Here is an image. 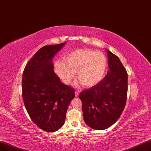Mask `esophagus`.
Listing matches in <instances>:
<instances>
[{
	"instance_id": "esophagus-1",
	"label": "esophagus",
	"mask_w": 151,
	"mask_h": 151,
	"mask_svg": "<svg viewBox=\"0 0 151 151\" xmlns=\"http://www.w3.org/2000/svg\"><path fill=\"white\" fill-rule=\"evenodd\" d=\"M79 93H80L79 91H75V95H76V96H78V95H79Z\"/></svg>"
}]
</instances>
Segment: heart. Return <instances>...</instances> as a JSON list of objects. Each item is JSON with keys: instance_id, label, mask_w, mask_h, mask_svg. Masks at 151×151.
I'll return each mask as SVG.
<instances>
[{"instance_id": "heart-1", "label": "heart", "mask_w": 151, "mask_h": 151, "mask_svg": "<svg viewBox=\"0 0 151 151\" xmlns=\"http://www.w3.org/2000/svg\"><path fill=\"white\" fill-rule=\"evenodd\" d=\"M106 67L107 59L103 53L78 49L66 55L64 61H56L55 70L66 84L72 82L77 72V78L82 85L90 88L102 80Z\"/></svg>"}]
</instances>
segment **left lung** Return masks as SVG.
I'll return each mask as SVG.
<instances>
[{"mask_svg": "<svg viewBox=\"0 0 151 151\" xmlns=\"http://www.w3.org/2000/svg\"><path fill=\"white\" fill-rule=\"evenodd\" d=\"M106 51L109 66L106 76L78 96L85 124L97 130H105L116 122L125 108L127 97V70L116 55Z\"/></svg>", "mask_w": 151, "mask_h": 151, "instance_id": "8db88e82", "label": "left lung"}]
</instances>
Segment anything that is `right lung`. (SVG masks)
<instances>
[{"instance_id": "1", "label": "right lung", "mask_w": 151, "mask_h": 151, "mask_svg": "<svg viewBox=\"0 0 151 151\" xmlns=\"http://www.w3.org/2000/svg\"><path fill=\"white\" fill-rule=\"evenodd\" d=\"M65 45L43 47L28 62L23 71L22 95L34 123L47 132L58 130L64 124L74 89L63 83L54 72L52 59Z\"/></svg>"}]
</instances>
